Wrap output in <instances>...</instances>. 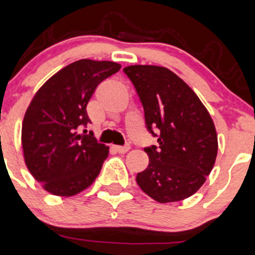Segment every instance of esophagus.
Returning <instances> with one entry per match:
<instances>
[{"label": "esophagus", "instance_id": "esophagus-1", "mask_svg": "<svg viewBox=\"0 0 255 255\" xmlns=\"http://www.w3.org/2000/svg\"><path fill=\"white\" fill-rule=\"evenodd\" d=\"M129 144H125V146H114V149H116L117 152H120V153H126V152L129 151Z\"/></svg>", "mask_w": 255, "mask_h": 255}]
</instances>
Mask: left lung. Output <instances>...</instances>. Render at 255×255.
Returning <instances> with one entry per match:
<instances>
[{
  "mask_svg": "<svg viewBox=\"0 0 255 255\" xmlns=\"http://www.w3.org/2000/svg\"><path fill=\"white\" fill-rule=\"evenodd\" d=\"M123 71L143 106L147 129L158 142L144 148L149 163L137 173V184L161 204L187 199L203 186L218 154V134L208 109L167 68L130 65Z\"/></svg>",
  "mask_w": 255,
  "mask_h": 255,
  "instance_id": "left-lung-1",
  "label": "left lung"
}]
</instances>
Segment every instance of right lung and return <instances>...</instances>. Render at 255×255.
<instances>
[{
	"mask_svg": "<svg viewBox=\"0 0 255 255\" xmlns=\"http://www.w3.org/2000/svg\"><path fill=\"white\" fill-rule=\"evenodd\" d=\"M113 61L82 59L52 75L35 94L22 122L25 162L47 192L73 196L94 182L109 147L92 132L87 104L97 87L120 70Z\"/></svg>",
	"mask_w": 255,
	"mask_h": 255,
	"instance_id": "add662e5",
	"label": "right lung"
}]
</instances>
